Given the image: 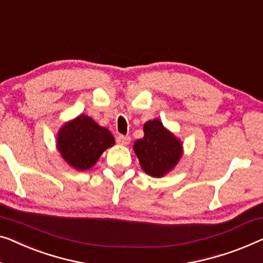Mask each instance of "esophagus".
<instances>
[{
	"label": "esophagus",
	"instance_id": "esophagus-1",
	"mask_svg": "<svg viewBox=\"0 0 263 263\" xmlns=\"http://www.w3.org/2000/svg\"><path fill=\"white\" fill-rule=\"evenodd\" d=\"M116 142L119 144H122V146H127V144H129V142H130V138L124 135H119L116 138Z\"/></svg>",
	"mask_w": 263,
	"mask_h": 263
}]
</instances>
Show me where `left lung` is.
Wrapping results in <instances>:
<instances>
[{
    "label": "left lung",
    "instance_id": "1",
    "mask_svg": "<svg viewBox=\"0 0 263 263\" xmlns=\"http://www.w3.org/2000/svg\"><path fill=\"white\" fill-rule=\"evenodd\" d=\"M143 138L133 146L140 165L148 176L165 177L174 170L184 154L181 140L168 130L159 119L143 124Z\"/></svg>",
    "mask_w": 263,
    "mask_h": 263
}]
</instances>
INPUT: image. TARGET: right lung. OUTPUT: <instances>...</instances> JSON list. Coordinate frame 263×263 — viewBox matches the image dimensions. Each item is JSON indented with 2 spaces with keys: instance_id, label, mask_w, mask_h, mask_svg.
<instances>
[{
  "instance_id": "right-lung-1",
  "label": "right lung",
  "mask_w": 263,
  "mask_h": 263,
  "mask_svg": "<svg viewBox=\"0 0 263 263\" xmlns=\"http://www.w3.org/2000/svg\"><path fill=\"white\" fill-rule=\"evenodd\" d=\"M55 143L67 165L83 172L96 165L101 155L115 144V139L108 129L81 114L59 128Z\"/></svg>"
}]
</instances>
